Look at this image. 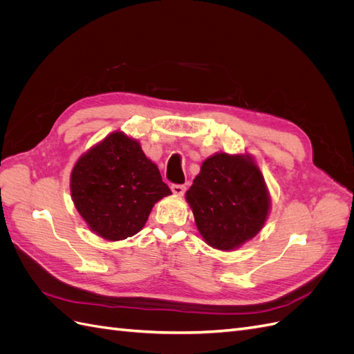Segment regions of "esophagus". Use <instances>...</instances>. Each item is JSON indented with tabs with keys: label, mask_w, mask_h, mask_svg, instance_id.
<instances>
[{
	"label": "esophagus",
	"mask_w": 354,
	"mask_h": 354,
	"mask_svg": "<svg viewBox=\"0 0 354 354\" xmlns=\"http://www.w3.org/2000/svg\"><path fill=\"white\" fill-rule=\"evenodd\" d=\"M171 190H173L174 195L181 196V195H185L186 186H185V185H171Z\"/></svg>",
	"instance_id": "esophagus-1"
}]
</instances>
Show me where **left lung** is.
Masks as SVG:
<instances>
[{
	"instance_id": "obj_1",
	"label": "left lung",
	"mask_w": 354,
	"mask_h": 354,
	"mask_svg": "<svg viewBox=\"0 0 354 354\" xmlns=\"http://www.w3.org/2000/svg\"><path fill=\"white\" fill-rule=\"evenodd\" d=\"M202 238L229 251L252 239L269 212V194L261 171L246 155L208 158L186 192Z\"/></svg>"
}]
</instances>
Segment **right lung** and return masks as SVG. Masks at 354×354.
I'll return each mask as SVG.
<instances>
[{"label":"right lung","instance_id":"add662e5","mask_svg":"<svg viewBox=\"0 0 354 354\" xmlns=\"http://www.w3.org/2000/svg\"><path fill=\"white\" fill-rule=\"evenodd\" d=\"M71 194L93 232L121 241L143 229L155 203L171 190L140 145L116 131L78 159Z\"/></svg>","mask_w":354,"mask_h":354}]
</instances>
